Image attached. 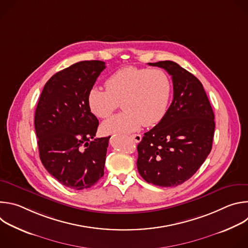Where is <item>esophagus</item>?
<instances>
[{"mask_svg": "<svg viewBox=\"0 0 248 248\" xmlns=\"http://www.w3.org/2000/svg\"><path fill=\"white\" fill-rule=\"evenodd\" d=\"M130 138L134 141V142L139 143L141 139H142V136H141L140 134H132V135H130Z\"/></svg>", "mask_w": 248, "mask_h": 248, "instance_id": "esophagus-1", "label": "esophagus"}]
</instances>
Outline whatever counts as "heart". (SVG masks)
Returning <instances> with one entry per match:
<instances>
[{"label": "heart", "instance_id": "1", "mask_svg": "<svg viewBox=\"0 0 248 248\" xmlns=\"http://www.w3.org/2000/svg\"><path fill=\"white\" fill-rule=\"evenodd\" d=\"M106 88H91L88 105L95 116L106 119L122 103L124 112L102 124L107 134L130 133L142 124H157L167 113L172 92L171 80L165 70L136 66L117 70L106 81Z\"/></svg>", "mask_w": 248, "mask_h": 248}]
</instances>
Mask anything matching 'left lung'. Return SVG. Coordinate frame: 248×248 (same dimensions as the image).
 <instances>
[{
  "label": "left lung",
  "instance_id": "obj_1",
  "mask_svg": "<svg viewBox=\"0 0 248 248\" xmlns=\"http://www.w3.org/2000/svg\"><path fill=\"white\" fill-rule=\"evenodd\" d=\"M171 77L173 99L164 118L137 145V170L149 184L176 186L189 180L212 149L215 116L202 83L171 61L149 62Z\"/></svg>",
  "mask_w": 248,
  "mask_h": 248
}]
</instances>
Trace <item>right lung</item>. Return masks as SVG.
<instances>
[{"label":"right lung","mask_w":248,"mask_h":248,"mask_svg":"<svg viewBox=\"0 0 248 248\" xmlns=\"http://www.w3.org/2000/svg\"><path fill=\"white\" fill-rule=\"evenodd\" d=\"M105 67L101 61H82L61 70L45 84L35 111L42 164L58 182L77 190L104 175L111 136L94 138L99 122L88 93Z\"/></svg>","instance_id":"right-lung-1"}]
</instances>
